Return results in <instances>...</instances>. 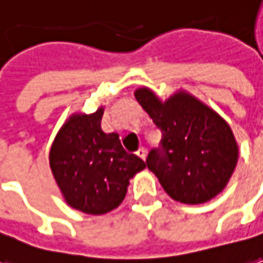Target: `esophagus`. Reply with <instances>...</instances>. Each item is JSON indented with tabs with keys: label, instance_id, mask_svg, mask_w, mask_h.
<instances>
[{
	"label": "esophagus",
	"instance_id": "obj_1",
	"mask_svg": "<svg viewBox=\"0 0 263 263\" xmlns=\"http://www.w3.org/2000/svg\"><path fill=\"white\" fill-rule=\"evenodd\" d=\"M135 154L138 155L139 158H141V160H145V157H146V151H145V148H144V146H139L138 148V151H137V153H135Z\"/></svg>",
	"mask_w": 263,
	"mask_h": 263
}]
</instances>
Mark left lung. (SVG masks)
I'll list each match as a JSON object with an SVG mask.
<instances>
[{"label":"left lung","instance_id":"obj_1","mask_svg":"<svg viewBox=\"0 0 263 263\" xmlns=\"http://www.w3.org/2000/svg\"><path fill=\"white\" fill-rule=\"evenodd\" d=\"M135 98L162 134L160 146L146 157V167L170 197L201 204L223 192L237 162L236 139L228 122L183 90L161 102L141 87Z\"/></svg>","mask_w":263,"mask_h":263}]
</instances>
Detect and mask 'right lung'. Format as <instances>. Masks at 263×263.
I'll return each instance as SVG.
<instances>
[{
	"instance_id": "add662e5",
	"label": "right lung",
	"mask_w": 263,
	"mask_h": 263,
	"mask_svg": "<svg viewBox=\"0 0 263 263\" xmlns=\"http://www.w3.org/2000/svg\"><path fill=\"white\" fill-rule=\"evenodd\" d=\"M103 108L95 114L71 115L50 149V168L67 204L87 214H105L117 209L129 180L145 162L124 149L119 135L105 134Z\"/></svg>"
}]
</instances>
